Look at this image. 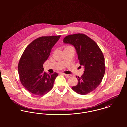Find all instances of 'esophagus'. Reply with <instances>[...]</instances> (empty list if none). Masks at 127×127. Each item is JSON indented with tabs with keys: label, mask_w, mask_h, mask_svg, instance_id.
I'll list each match as a JSON object with an SVG mask.
<instances>
[{
	"label": "esophagus",
	"mask_w": 127,
	"mask_h": 127,
	"mask_svg": "<svg viewBox=\"0 0 127 127\" xmlns=\"http://www.w3.org/2000/svg\"><path fill=\"white\" fill-rule=\"evenodd\" d=\"M63 75H64L66 77H67V78H69V77H70V76H71V75H68V74H63Z\"/></svg>",
	"instance_id": "1"
}]
</instances>
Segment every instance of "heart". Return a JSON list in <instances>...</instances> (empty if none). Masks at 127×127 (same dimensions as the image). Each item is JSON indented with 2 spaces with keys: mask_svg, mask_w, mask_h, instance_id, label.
<instances>
[{
  "mask_svg": "<svg viewBox=\"0 0 127 127\" xmlns=\"http://www.w3.org/2000/svg\"><path fill=\"white\" fill-rule=\"evenodd\" d=\"M69 47H72V46H65V47L64 49L68 48H69Z\"/></svg>",
  "mask_w": 127,
  "mask_h": 127,
  "instance_id": "b5f03b06",
  "label": "heart"
}]
</instances>
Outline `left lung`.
Returning <instances> with one entry per match:
<instances>
[{"label": "left lung", "instance_id": "8db88e82", "mask_svg": "<svg viewBox=\"0 0 127 127\" xmlns=\"http://www.w3.org/2000/svg\"><path fill=\"white\" fill-rule=\"evenodd\" d=\"M64 42L75 47L80 64L85 67L81 77L76 76L78 83L72 89L81 95L94 91L101 83L106 70L105 58L101 49L92 39L81 33L65 36Z\"/></svg>", "mask_w": 127, "mask_h": 127}]
</instances>
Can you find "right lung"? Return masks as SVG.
Instances as JSON below:
<instances>
[{
  "label": "right lung",
  "mask_w": 127,
  "mask_h": 127,
  "mask_svg": "<svg viewBox=\"0 0 127 127\" xmlns=\"http://www.w3.org/2000/svg\"><path fill=\"white\" fill-rule=\"evenodd\" d=\"M60 37L61 35L38 37L26 47L21 56L18 64L20 82L27 91L34 95L42 96L53 88L58 74L44 72L43 64Z\"/></svg>",
  "instance_id": "add662e5"
}]
</instances>
